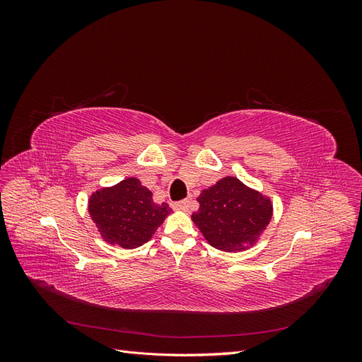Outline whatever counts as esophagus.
<instances>
[{
  "mask_svg": "<svg viewBox=\"0 0 362 362\" xmlns=\"http://www.w3.org/2000/svg\"><path fill=\"white\" fill-rule=\"evenodd\" d=\"M173 210H178V211H189L190 208V201H181V202H175L172 204Z\"/></svg>",
  "mask_w": 362,
  "mask_h": 362,
  "instance_id": "34e87169",
  "label": "esophagus"
}]
</instances>
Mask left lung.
<instances>
[{
    "instance_id": "1",
    "label": "left lung",
    "mask_w": 362,
    "mask_h": 362,
    "mask_svg": "<svg viewBox=\"0 0 362 362\" xmlns=\"http://www.w3.org/2000/svg\"><path fill=\"white\" fill-rule=\"evenodd\" d=\"M198 202L199 210L192 214L193 223L208 243L223 252L255 246L273 216V202L267 194L231 175L204 189Z\"/></svg>"
}]
</instances>
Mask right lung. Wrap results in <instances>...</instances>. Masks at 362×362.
Instances as JSON below:
<instances>
[{"label": "right lung", "mask_w": 362, "mask_h": 362, "mask_svg": "<svg viewBox=\"0 0 362 362\" xmlns=\"http://www.w3.org/2000/svg\"><path fill=\"white\" fill-rule=\"evenodd\" d=\"M87 210L104 242L124 249L148 243L172 213L166 202H154L152 192L136 177L93 192Z\"/></svg>", "instance_id": "add662e5"}]
</instances>
